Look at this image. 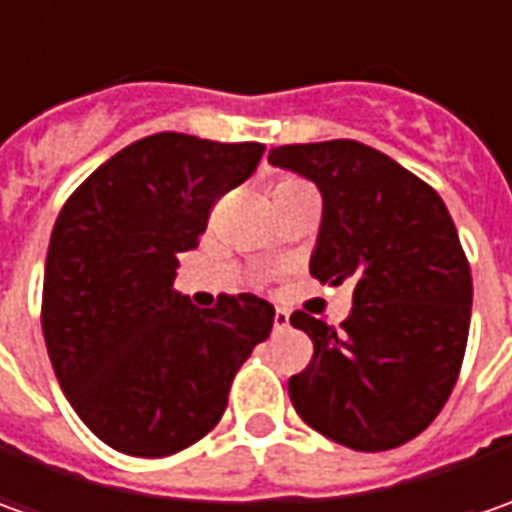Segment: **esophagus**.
<instances>
[{"mask_svg": "<svg viewBox=\"0 0 512 512\" xmlns=\"http://www.w3.org/2000/svg\"><path fill=\"white\" fill-rule=\"evenodd\" d=\"M290 325V313H287L285 307H276V313H273V327L276 330H285Z\"/></svg>", "mask_w": 512, "mask_h": 512, "instance_id": "esophagus-1", "label": "esophagus"}]
</instances>
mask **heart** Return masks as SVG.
<instances>
[{"instance_id":"b5f03b06","label":"heart","mask_w":512,"mask_h":512,"mask_svg":"<svg viewBox=\"0 0 512 512\" xmlns=\"http://www.w3.org/2000/svg\"><path fill=\"white\" fill-rule=\"evenodd\" d=\"M293 185H299V182H290V179H285V182H279L276 187H293Z\"/></svg>"}]
</instances>
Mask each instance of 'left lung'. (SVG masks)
Masks as SVG:
<instances>
[{
    "mask_svg": "<svg viewBox=\"0 0 512 512\" xmlns=\"http://www.w3.org/2000/svg\"><path fill=\"white\" fill-rule=\"evenodd\" d=\"M267 162L322 193L310 273L322 285L353 282L342 330L302 310L290 316L313 339V362L287 382L290 402L350 450L416 439L459 379L473 305L470 265L442 196L350 139L273 148Z\"/></svg>",
    "mask_w": 512,
    "mask_h": 512,
    "instance_id": "obj_1",
    "label": "left lung"
}]
</instances>
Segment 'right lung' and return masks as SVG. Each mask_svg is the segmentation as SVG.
Wrapping results in <instances>:
<instances>
[{
	"mask_svg": "<svg viewBox=\"0 0 512 512\" xmlns=\"http://www.w3.org/2000/svg\"><path fill=\"white\" fill-rule=\"evenodd\" d=\"M265 145L156 133L90 173L50 233L42 330L68 402L119 453L159 459L222 419L236 370L273 327V305H190L173 279L213 202L256 170Z\"/></svg>",
	"mask_w": 512,
	"mask_h": 512,
	"instance_id": "obj_1",
	"label": "right lung"
}]
</instances>
